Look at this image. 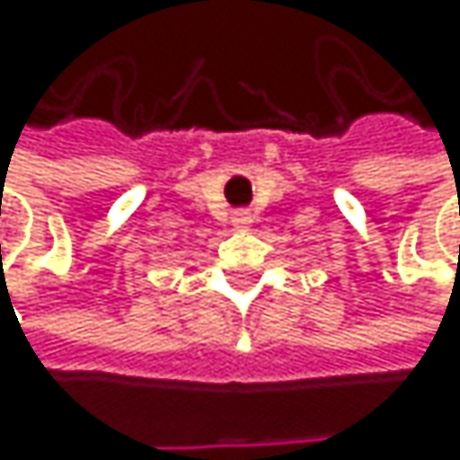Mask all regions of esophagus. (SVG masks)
<instances>
[{
    "label": "esophagus",
    "mask_w": 460,
    "mask_h": 460,
    "mask_svg": "<svg viewBox=\"0 0 460 460\" xmlns=\"http://www.w3.org/2000/svg\"><path fill=\"white\" fill-rule=\"evenodd\" d=\"M251 223H253V215L245 212V209L232 215V226H234V228H251Z\"/></svg>",
    "instance_id": "1"
}]
</instances>
